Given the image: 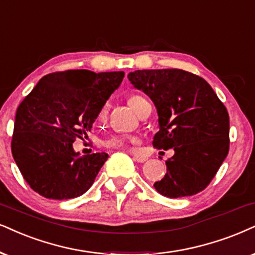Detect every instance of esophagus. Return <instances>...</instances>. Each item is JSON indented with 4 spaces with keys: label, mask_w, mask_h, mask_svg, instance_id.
Masks as SVG:
<instances>
[{
    "label": "esophagus",
    "mask_w": 255,
    "mask_h": 255,
    "mask_svg": "<svg viewBox=\"0 0 255 255\" xmlns=\"http://www.w3.org/2000/svg\"><path fill=\"white\" fill-rule=\"evenodd\" d=\"M134 161H136V162H140V163H142V162H144V161H147V157L146 156H138V155H135L134 157Z\"/></svg>",
    "instance_id": "obj_1"
}]
</instances>
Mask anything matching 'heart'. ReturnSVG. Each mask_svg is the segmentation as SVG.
Segmentation results:
<instances>
[{
  "instance_id": "b5f03b06",
  "label": "heart",
  "mask_w": 255,
  "mask_h": 255,
  "mask_svg": "<svg viewBox=\"0 0 255 255\" xmlns=\"http://www.w3.org/2000/svg\"><path fill=\"white\" fill-rule=\"evenodd\" d=\"M143 101H146L142 96L133 94L128 98V104L131 108H133L134 112L138 111L141 104ZM107 113V107L104 106L101 108V111L99 113L100 118H104ZM140 142V137L136 136V135H112L108 138H106L104 141V144L107 148H111V149H133L134 144H137Z\"/></svg>"
}]
</instances>
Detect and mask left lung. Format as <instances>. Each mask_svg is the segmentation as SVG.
Here are the masks:
<instances>
[{"mask_svg": "<svg viewBox=\"0 0 255 255\" xmlns=\"http://www.w3.org/2000/svg\"><path fill=\"white\" fill-rule=\"evenodd\" d=\"M128 79L156 107L160 130L153 146L175 151L166 161L165 178L154 188L167 198L204 191L230 150L226 107L206 80L186 70H135Z\"/></svg>", "mask_w": 255, "mask_h": 255, "instance_id": "left-lung-1", "label": "left lung"}]
</instances>
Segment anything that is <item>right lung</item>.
<instances>
[{"mask_svg": "<svg viewBox=\"0 0 255 255\" xmlns=\"http://www.w3.org/2000/svg\"><path fill=\"white\" fill-rule=\"evenodd\" d=\"M124 72L86 69L43 76L16 111L11 153L30 188L47 199L77 198L90 188L107 153L79 156L77 137L92 129Z\"/></svg>", "mask_w": 255, "mask_h": 255, "instance_id": "add662e5", "label": "right lung"}]
</instances>
